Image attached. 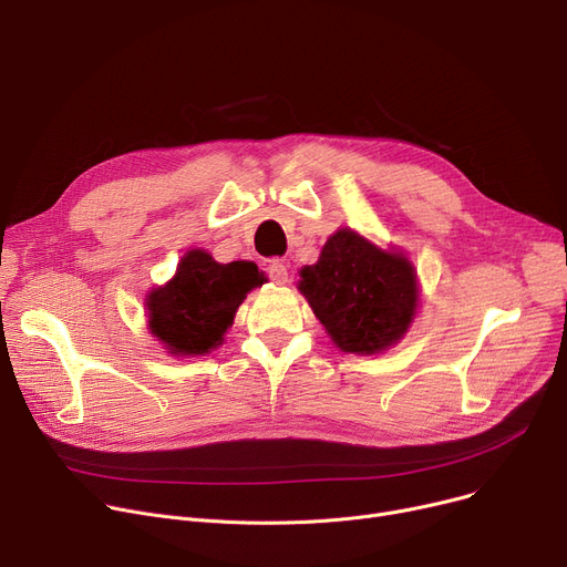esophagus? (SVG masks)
<instances>
[{"label": "esophagus", "instance_id": "obj_1", "mask_svg": "<svg viewBox=\"0 0 567 567\" xmlns=\"http://www.w3.org/2000/svg\"><path fill=\"white\" fill-rule=\"evenodd\" d=\"M266 274L276 285H285L287 282V266L280 259H271L266 266Z\"/></svg>", "mask_w": 567, "mask_h": 567}]
</instances>
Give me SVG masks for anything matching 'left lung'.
<instances>
[{
  "label": "left lung",
  "mask_w": 567,
  "mask_h": 567,
  "mask_svg": "<svg viewBox=\"0 0 567 567\" xmlns=\"http://www.w3.org/2000/svg\"><path fill=\"white\" fill-rule=\"evenodd\" d=\"M299 289L333 342L351 353L395 344L419 301L413 266L400 252H383L351 229L326 241L319 261L301 271Z\"/></svg>",
  "instance_id": "8db88e82"
}]
</instances>
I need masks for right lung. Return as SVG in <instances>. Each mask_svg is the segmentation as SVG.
<instances>
[{"label":"right lung","mask_w":567,"mask_h":567,"mask_svg":"<svg viewBox=\"0 0 567 567\" xmlns=\"http://www.w3.org/2000/svg\"><path fill=\"white\" fill-rule=\"evenodd\" d=\"M264 285L252 261L218 264L204 250H190L176 276L148 296L152 333L176 355L206 353L223 342L246 293Z\"/></svg>","instance_id":"1"}]
</instances>
